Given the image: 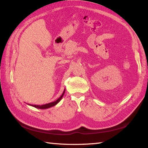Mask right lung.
Here are the masks:
<instances>
[{
  "instance_id": "1",
  "label": "right lung",
  "mask_w": 148,
  "mask_h": 148,
  "mask_svg": "<svg viewBox=\"0 0 148 148\" xmlns=\"http://www.w3.org/2000/svg\"><path fill=\"white\" fill-rule=\"evenodd\" d=\"M65 89L64 90V92H63L62 95L59 97V98L55 100V101L53 102H50V103H46V104H45V105H42V106H39V105H31V104H29V103H27L28 105H30V106H32L33 107H34V108H37V109H48V108H51V107L53 106H55V105L57 104V103L60 101L62 98L63 97V96H64V93H65Z\"/></svg>"
}]
</instances>
